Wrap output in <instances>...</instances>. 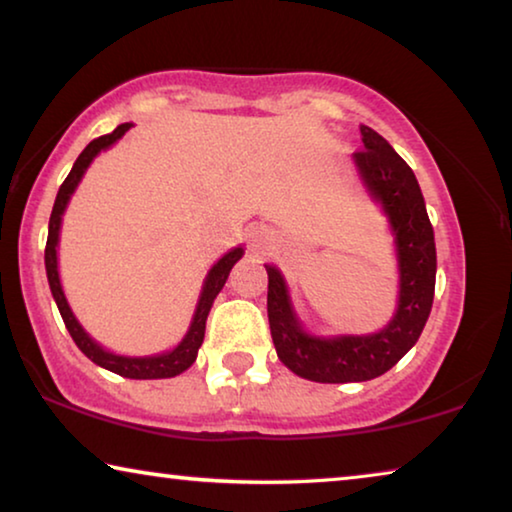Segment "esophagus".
<instances>
[{
  "instance_id": "1",
  "label": "esophagus",
  "mask_w": 512,
  "mask_h": 512,
  "mask_svg": "<svg viewBox=\"0 0 512 512\" xmlns=\"http://www.w3.org/2000/svg\"><path fill=\"white\" fill-rule=\"evenodd\" d=\"M266 243H269V232L264 230H255L253 236H250V248L255 250V253H264Z\"/></svg>"
}]
</instances>
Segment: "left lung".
Listing matches in <instances>:
<instances>
[{
	"label": "left lung",
	"instance_id": "8db88e82",
	"mask_svg": "<svg viewBox=\"0 0 512 512\" xmlns=\"http://www.w3.org/2000/svg\"><path fill=\"white\" fill-rule=\"evenodd\" d=\"M361 140L363 149L354 154L358 172L375 200L384 204L398 246L400 303L391 324L372 335L329 340L308 335L296 322L280 271L266 266V310L278 358L294 375L319 384L368 381L391 370L421 338L434 299L437 250L421 186L411 167L377 131L361 126Z\"/></svg>",
	"mask_w": 512,
	"mask_h": 512
}]
</instances>
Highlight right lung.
<instances>
[{
	"mask_svg": "<svg viewBox=\"0 0 512 512\" xmlns=\"http://www.w3.org/2000/svg\"><path fill=\"white\" fill-rule=\"evenodd\" d=\"M131 126L133 124H121V126L114 128L110 135H101V137H96V140H91L85 147V151H82V154L78 156V160H75L73 170L68 172V177L64 179V183L59 186L55 207H52V213H50L48 243H45V271H48V282H50L52 296H55V301H57V308L61 312V319H64L68 333H71V338L75 340V345L80 347L82 354L91 358V361H94L96 365H101V368L110 370V372H117V375H121V377H128V379H165V377L181 375L183 370H188L190 365L195 363L197 349H200L202 340H204V329H207V317H209L213 299H216L220 289H223L225 280L232 271V266L241 259L243 248H234L232 253H227L209 271V276H207V280H204V287H202L200 303H197L193 324H190L186 338H183L179 342V347L172 349V352L160 354V356L128 358V356H117V354L105 352L101 345H96V342L89 338L85 329H82V326L78 324V319L73 317V312H71V308H68L66 296H64V292H61V285H59L57 241H59L61 213H64L75 186H78V181L82 179V174H85V170L89 167L91 160H94L98 151L108 149L110 144L117 142L119 137L124 135Z\"/></svg>",
	"mask_w": 512,
	"mask_h": 512,
	"instance_id": "obj_1",
	"label": "right lung"
}]
</instances>
